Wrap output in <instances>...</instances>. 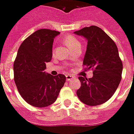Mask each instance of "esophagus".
Masks as SVG:
<instances>
[{
	"mask_svg": "<svg viewBox=\"0 0 134 134\" xmlns=\"http://www.w3.org/2000/svg\"><path fill=\"white\" fill-rule=\"evenodd\" d=\"M73 79H75V77H73L72 75H66V80H67V81H71V80H73Z\"/></svg>",
	"mask_w": 134,
	"mask_h": 134,
	"instance_id": "34e87169",
	"label": "esophagus"
}]
</instances>
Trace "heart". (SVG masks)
Masks as SVG:
<instances>
[{"mask_svg": "<svg viewBox=\"0 0 134 134\" xmlns=\"http://www.w3.org/2000/svg\"><path fill=\"white\" fill-rule=\"evenodd\" d=\"M63 40L65 43V44L72 50H74L77 47H81V42L74 36L67 35L65 37H63Z\"/></svg>", "mask_w": 134, "mask_h": 134, "instance_id": "obj_1", "label": "heart"}]
</instances>
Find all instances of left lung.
<instances>
[{"mask_svg":"<svg viewBox=\"0 0 134 134\" xmlns=\"http://www.w3.org/2000/svg\"><path fill=\"white\" fill-rule=\"evenodd\" d=\"M87 40L83 60L85 70L92 69L93 77H79L81 86L77 97L85 104L94 107L102 104L112 97L122 79V60L115 42L101 28L85 27L74 32Z\"/></svg>","mask_w":134,"mask_h":134,"instance_id":"left-lung-1","label":"left lung"}]
</instances>
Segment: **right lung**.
I'll return each instance as SVG.
<instances>
[{
  "label": "right lung",
  "instance_id": "1",
  "mask_svg": "<svg viewBox=\"0 0 134 134\" xmlns=\"http://www.w3.org/2000/svg\"><path fill=\"white\" fill-rule=\"evenodd\" d=\"M60 32L40 29L25 39L14 63V77L21 97L33 107L42 108L57 100L66 81L64 75L45 73L52 57L53 39Z\"/></svg>",
  "mask_w": 134,
  "mask_h": 134
}]
</instances>
